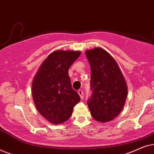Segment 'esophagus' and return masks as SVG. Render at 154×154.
I'll list each match as a JSON object with an SVG mask.
<instances>
[{
  "label": "esophagus",
  "mask_w": 154,
  "mask_h": 154,
  "mask_svg": "<svg viewBox=\"0 0 154 154\" xmlns=\"http://www.w3.org/2000/svg\"><path fill=\"white\" fill-rule=\"evenodd\" d=\"M78 93L79 94L80 97H81V100H83L84 99V96H83V91L82 90H79V91H78Z\"/></svg>",
  "instance_id": "obj_1"
}]
</instances>
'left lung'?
Instances as JSON below:
<instances>
[{
    "label": "left lung",
    "mask_w": 154,
    "mask_h": 154,
    "mask_svg": "<svg viewBox=\"0 0 154 154\" xmlns=\"http://www.w3.org/2000/svg\"><path fill=\"white\" fill-rule=\"evenodd\" d=\"M91 68V96L87 104L96 121L108 122L119 115L128 94L127 85L117 63L100 48L85 52Z\"/></svg>",
    "instance_id": "obj_1"
}]
</instances>
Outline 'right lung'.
Segmentation results:
<instances>
[{"mask_svg": "<svg viewBox=\"0 0 154 154\" xmlns=\"http://www.w3.org/2000/svg\"><path fill=\"white\" fill-rule=\"evenodd\" d=\"M78 51L52 52L40 67L32 83V96L38 112L50 123L67 121L81 100L72 88L68 71L79 58Z\"/></svg>", "mask_w": 154, "mask_h": 154, "instance_id": "1", "label": "right lung"}]
</instances>
